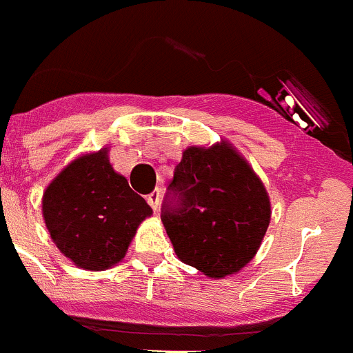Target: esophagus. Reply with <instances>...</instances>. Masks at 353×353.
<instances>
[{
    "label": "esophagus",
    "instance_id": "obj_1",
    "mask_svg": "<svg viewBox=\"0 0 353 353\" xmlns=\"http://www.w3.org/2000/svg\"><path fill=\"white\" fill-rule=\"evenodd\" d=\"M147 201H148V205H150L152 208H154L155 212H157V208H159V201H160V193H159V190L152 191V193L147 196Z\"/></svg>",
    "mask_w": 353,
    "mask_h": 353
}]
</instances>
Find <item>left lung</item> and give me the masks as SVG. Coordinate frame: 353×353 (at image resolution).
<instances>
[{"label":"left lung","mask_w":353,"mask_h":353,"mask_svg":"<svg viewBox=\"0 0 353 353\" xmlns=\"http://www.w3.org/2000/svg\"><path fill=\"white\" fill-rule=\"evenodd\" d=\"M162 222L177 258L203 275L223 279L256 256L270 220L268 191L232 143L190 147L176 167Z\"/></svg>","instance_id":"1"}]
</instances>
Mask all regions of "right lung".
I'll return each instance as SVG.
<instances>
[{
  "label": "right lung",
  "instance_id": "1",
  "mask_svg": "<svg viewBox=\"0 0 353 353\" xmlns=\"http://www.w3.org/2000/svg\"><path fill=\"white\" fill-rule=\"evenodd\" d=\"M152 213L110 165L109 148L71 160L42 194V216L52 243L74 266L90 272L116 266Z\"/></svg>",
  "mask_w": 353,
  "mask_h": 353
}]
</instances>
